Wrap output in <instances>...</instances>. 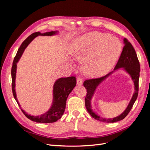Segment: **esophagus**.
I'll return each instance as SVG.
<instances>
[{
  "label": "esophagus",
  "instance_id": "1",
  "mask_svg": "<svg viewBox=\"0 0 150 150\" xmlns=\"http://www.w3.org/2000/svg\"><path fill=\"white\" fill-rule=\"evenodd\" d=\"M83 84V81L82 79L81 78H77V84L78 85H81Z\"/></svg>",
  "mask_w": 150,
  "mask_h": 150
}]
</instances>
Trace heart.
Wrapping results in <instances>:
<instances>
[{
	"label": "heart",
	"instance_id": "b5f03b06",
	"mask_svg": "<svg viewBox=\"0 0 150 150\" xmlns=\"http://www.w3.org/2000/svg\"><path fill=\"white\" fill-rule=\"evenodd\" d=\"M121 49V42L116 38L98 32H91L72 41L70 54L74 60L84 61L83 71L86 75L100 77L111 69Z\"/></svg>",
	"mask_w": 150,
	"mask_h": 150
}]
</instances>
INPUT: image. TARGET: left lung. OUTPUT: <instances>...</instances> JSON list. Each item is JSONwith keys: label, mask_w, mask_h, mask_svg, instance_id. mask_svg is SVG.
I'll list each match as a JSON object with an SVG mask.
<instances>
[{"label": "left lung", "mask_w": 150, "mask_h": 150, "mask_svg": "<svg viewBox=\"0 0 150 150\" xmlns=\"http://www.w3.org/2000/svg\"><path fill=\"white\" fill-rule=\"evenodd\" d=\"M123 43L124 47L122 49V51L119 60L117 62V64L115 67L114 71L110 72L105 76L102 77V78L86 80L83 84L85 88L87 89V95L85 98V106L86 110L91 116L94 117L95 120L99 121L104 122H115L123 120L128 115L138 97V83L140 72L139 62L135 50L131 44L128 41V40L124 38ZM120 70H124L129 74L134 84L135 91L129 105L121 114L112 119L103 118L98 115L92 111L91 108V100L98 86L106 79L109 77L112 74Z\"/></svg>", "instance_id": "left-lung-1"}]
</instances>
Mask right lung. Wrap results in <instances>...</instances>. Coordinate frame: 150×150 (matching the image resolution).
<instances>
[{"mask_svg": "<svg viewBox=\"0 0 150 150\" xmlns=\"http://www.w3.org/2000/svg\"><path fill=\"white\" fill-rule=\"evenodd\" d=\"M59 33L58 30L51 31L46 33H40V32H37L30 35L22 43L16 57L13 59L12 69H11V76H12V93L16 101H17L18 105L19 106L20 104L18 102L17 99L16 93V70H17V64L19 62L20 59L23 54L24 50L28 47V45L31 42L34 38L38 36H52L57 35ZM76 84V79L75 77L71 76L68 78H60L57 79L53 86V101L52 105L49 109V110L43 114L38 116H32L25 112L22 109L21 110L24 115L30 120L31 121L40 122V123H51L57 121L62 117L65 111L66 100L69 96V94Z\"/></svg>", "mask_w": 150, "mask_h": 150, "instance_id": "add662e5", "label": "right lung"}]
</instances>
